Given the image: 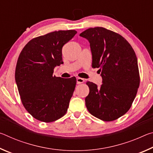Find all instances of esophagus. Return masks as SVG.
Instances as JSON below:
<instances>
[{"instance_id":"34e87169","label":"esophagus","mask_w":153,"mask_h":153,"mask_svg":"<svg viewBox=\"0 0 153 153\" xmlns=\"http://www.w3.org/2000/svg\"><path fill=\"white\" fill-rule=\"evenodd\" d=\"M77 84H82V83H84V79L81 78V77H77Z\"/></svg>"}]
</instances>
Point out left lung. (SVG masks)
I'll list each match as a JSON object with an SVG mask.
<instances>
[{
	"label": "left lung",
	"mask_w": 153,
	"mask_h": 153,
	"mask_svg": "<svg viewBox=\"0 0 153 153\" xmlns=\"http://www.w3.org/2000/svg\"><path fill=\"white\" fill-rule=\"evenodd\" d=\"M90 43L92 67L100 68L102 85L88 82L90 92L85 98L89 112L100 120L111 121L127 113L140 84L138 61L134 49L121 35L97 27L79 34Z\"/></svg>",
	"instance_id": "obj_1"
}]
</instances>
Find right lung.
<instances>
[{
    "mask_svg": "<svg viewBox=\"0 0 153 153\" xmlns=\"http://www.w3.org/2000/svg\"><path fill=\"white\" fill-rule=\"evenodd\" d=\"M77 32L59 30L31 40L18 58L15 82L25 109L36 120L53 122L66 113L76 84L75 77L53 76L63 63L62 48Z\"/></svg>",
    "mask_w": 153,
    "mask_h": 153,
    "instance_id": "right-lung-1",
    "label": "right lung"
}]
</instances>
